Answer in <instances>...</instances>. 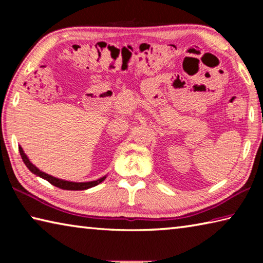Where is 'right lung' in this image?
<instances>
[{"label":"right lung","instance_id":"add662e5","mask_svg":"<svg viewBox=\"0 0 263 263\" xmlns=\"http://www.w3.org/2000/svg\"><path fill=\"white\" fill-rule=\"evenodd\" d=\"M18 149H20L21 157H22V159H23V161L25 163V166L30 169L31 173H33L34 175H37L39 177H42V179L46 180L47 182H50L51 184L55 185L60 189H64V190H86V189H89V188H92V186H95L97 184H100L101 182H103L105 180V177H106V176H103L99 180L90 181V182H70V181L60 180V179H58V177L48 175V174H46V173L39 171V169L35 167L32 162L30 161L29 158L26 157V154L24 153V151H23V148L21 147V146H18Z\"/></svg>","mask_w":263,"mask_h":263}]
</instances>
